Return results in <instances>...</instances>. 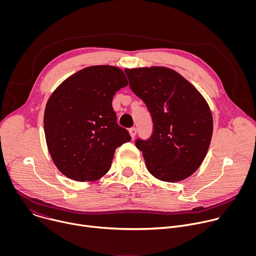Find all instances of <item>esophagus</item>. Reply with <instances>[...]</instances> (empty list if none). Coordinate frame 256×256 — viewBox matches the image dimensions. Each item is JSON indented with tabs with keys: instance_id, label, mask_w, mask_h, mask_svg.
I'll list each match as a JSON object with an SVG mask.
<instances>
[{
	"instance_id": "obj_1",
	"label": "esophagus",
	"mask_w": 256,
	"mask_h": 256,
	"mask_svg": "<svg viewBox=\"0 0 256 256\" xmlns=\"http://www.w3.org/2000/svg\"><path fill=\"white\" fill-rule=\"evenodd\" d=\"M130 134L134 138L136 136V128H130Z\"/></svg>"
}]
</instances>
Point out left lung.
Returning <instances> with one entry per match:
<instances>
[{"label": "left lung", "mask_w": 256, "mask_h": 256, "mask_svg": "<svg viewBox=\"0 0 256 256\" xmlns=\"http://www.w3.org/2000/svg\"><path fill=\"white\" fill-rule=\"evenodd\" d=\"M132 91L147 106L153 132L136 140L149 172L176 182L204 161L212 134L210 109L202 94L177 72L164 66L126 68Z\"/></svg>", "instance_id": "8db88e82"}]
</instances>
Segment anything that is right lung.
Masks as SVG:
<instances>
[{"instance_id":"1","label":"right lung","mask_w":256,"mask_h":256,"mask_svg":"<svg viewBox=\"0 0 256 256\" xmlns=\"http://www.w3.org/2000/svg\"><path fill=\"white\" fill-rule=\"evenodd\" d=\"M128 85L122 70L85 68L64 80L50 95L44 134L58 169L76 181H94L110 169L116 149L128 140L112 108L116 91Z\"/></svg>"}]
</instances>
